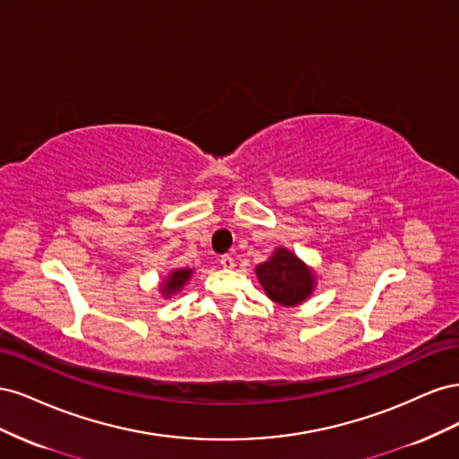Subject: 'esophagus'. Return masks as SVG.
Instances as JSON below:
<instances>
[{
    "mask_svg": "<svg viewBox=\"0 0 459 459\" xmlns=\"http://www.w3.org/2000/svg\"><path fill=\"white\" fill-rule=\"evenodd\" d=\"M220 264H221V268H226V270L235 268V260H233V256H230V255L221 256V258H220Z\"/></svg>",
    "mask_w": 459,
    "mask_h": 459,
    "instance_id": "obj_1",
    "label": "esophagus"
}]
</instances>
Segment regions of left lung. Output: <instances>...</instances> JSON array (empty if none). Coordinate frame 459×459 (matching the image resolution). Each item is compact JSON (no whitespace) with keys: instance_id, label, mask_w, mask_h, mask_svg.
I'll list each match as a JSON object with an SVG mask.
<instances>
[{"instance_id":"obj_1","label":"left lung","mask_w":459,"mask_h":459,"mask_svg":"<svg viewBox=\"0 0 459 459\" xmlns=\"http://www.w3.org/2000/svg\"><path fill=\"white\" fill-rule=\"evenodd\" d=\"M256 277L264 293L281 307H297L307 300L316 283L312 268L283 247L256 266Z\"/></svg>"}]
</instances>
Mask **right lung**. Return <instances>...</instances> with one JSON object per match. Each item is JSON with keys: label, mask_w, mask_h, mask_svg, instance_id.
I'll return each instance as SVG.
<instances>
[{"label": "right lung", "mask_w": 459, "mask_h": 459, "mask_svg": "<svg viewBox=\"0 0 459 459\" xmlns=\"http://www.w3.org/2000/svg\"><path fill=\"white\" fill-rule=\"evenodd\" d=\"M191 273H193V270H189V268H182V270L170 272L169 275H166V280L160 283V293H162L164 297L176 295L178 290L182 289V287L189 281Z\"/></svg>", "instance_id": "obj_1"}]
</instances>
